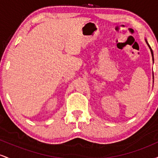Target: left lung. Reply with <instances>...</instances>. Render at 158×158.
Instances as JSON below:
<instances>
[{"mask_svg": "<svg viewBox=\"0 0 158 158\" xmlns=\"http://www.w3.org/2000/svg\"><path fill=\"white\" fill-rule=\"evenodd\" d=\"M146 43H147L148 46V47H149L150 50H151V52H152V59H153V61H154V56H153V51H152V50L151 47H150V46H149V44H148V42H147V41H146Z\"/></svg>", "mask_w": 158, "mask_h": 158, "instance_id": "obj_1", "label": "left lung"}]
</instances>
